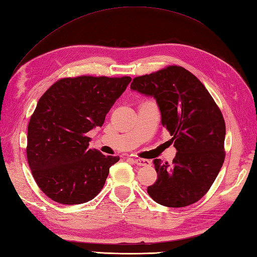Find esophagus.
Instances as JSON below:
<instances>
[{
	"instance_id": "1",
	"label": "esophagus",
	"mask_w": 257,
	"mask_h": 257,
	"mask_svg": "<svg viewBox=\"0 0 257 257\" xmlns=\"http://www.w3.org/2000/svg\"><path fill=\"white\" fill-rule=\"evenodd\" d=\"M134 164L138 165V166H150L151 162L148 159H142V158H135L133 159Z\"/></svg>"
}]
</instances>
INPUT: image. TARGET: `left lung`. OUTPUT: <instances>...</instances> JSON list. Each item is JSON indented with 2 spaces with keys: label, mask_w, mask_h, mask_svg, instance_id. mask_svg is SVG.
<instances>
[{
  "label": "left lung",
  "mask_w": 257,
  "mask_h": 257,
  "mask_svg": "<svg viewBox=\"0 0 257 257\" xmlns=\"http://www.w3.org/2000/svg\"><path fill=\"white\" fill-rule=\"evenodd\" d=\"M131 89L156 100L177 150L173 165L154 161L157 180L147 188L148 195L170 208L197 202L224 162L225 123L218 105L200 80L178 66L136 77Z\"/></svg>",
  "instance_id": "left-lung-1"
}]
</instances>
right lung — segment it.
<instances>
[{
    "label": "right lung",
    "mask_w": 257,
    "mask_h": 257,
    "mask_svg": "<svg viewBox=\"0 0 257 257\" xmlns=\"http://www.w3.org/2000/svg\"><path fill=\"white\" fill-rule=\"evenodd\" d=\"M131 77L81 76L57 81L39 99L27 128V161L36 184L62 204L88 202L103 188L117 156L90 150L88 132L105 115Z\"/></svg>",
    "instance_id": "obj_1"
}]
</instances>
